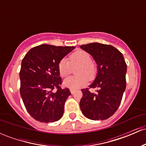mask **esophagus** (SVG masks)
<instances>
[{
  "instance_id": "34e87169",
  "label": "esophagus",
  "mask_w": 146,
  "mask_h": 146,
  "mask_svg": "<svg viewBox=\"0 0 146 146\" xmlns=\"http://www.w3.org/2000/svg\"><path fill=\"white\" fill-rule=\"evenodd\" d=\"M70 91H71V94H74L75 93V90H73V89H70Z\"/></svg>"
}]
</instances>
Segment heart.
<instances>
[{"label":"heart","mask_w":146,"mask_h":146,"mask_svg":"<svg viewBox=\"0 0 146 146\" xmlns=\"http://www.w3.org/2000/svg\"><path fill=\"white\" fill-rule=\"evenodd\" d=\"M80 65L76 71L77 76H71L65 79L64 85L71 89H78L86 85L89 80H93L97 73L95 65L92 62L91 56L83 50L73 53L69 56V61L63 58L58 64V71L62 77L68 76L72 72V67Z\"/></svg>","instance_id":"1"}]
</instances>
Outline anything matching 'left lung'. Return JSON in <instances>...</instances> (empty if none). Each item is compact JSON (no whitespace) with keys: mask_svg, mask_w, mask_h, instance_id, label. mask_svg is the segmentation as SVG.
<instances>
[{"mask_svg":"<svg viewBox=\"0 0 146 146\" xmlns=\"http://www.w3.org/2000/svg\"><path fill=\"white\" fill-rule=\"evenodd\" d=\"M93 57L98 64L97 77L89 88H98L96 94L82 89V113L91 120H105L117 111L126 86L127 65L122 53L109 44L93 42L80 46Z\"/></svg>","mask_w":146,"mask_h":146,"instance_id":"left-lung-1","label":"left lung"}]
</instances>
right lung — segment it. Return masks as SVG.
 Returning a JSON list of instances; mask_svg holds the SVG:
<instances>
[{"mask_svg": "<svg viewBox=\"0 0 146 146\" xmlns=\"http://www.w3.org/2000/svg\"><path fill=\"white\" fill-rule=\"evenodd\" d=\"M73 48L41 44L30 49L22 60L20 93L27 110L36 121L54 122L62 117L71 93L68 88L60 87L58 64Z\"/></svg>", "mask_w": 146, "mask_h": 146, "instance_id": "right-lung-1", "label": "right lung"}]
</instances>
